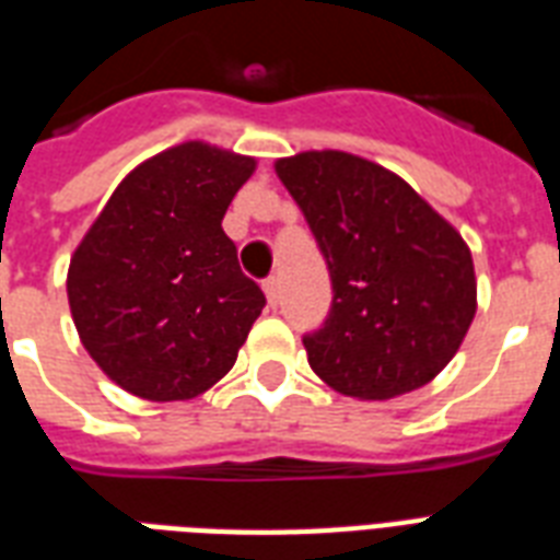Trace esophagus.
Masks as SVG:
<instances>
[{
  "instance_id": "34e87169",
  "label": "esophagus",
  "mask_w": 560,
  "mask_h": 560,
  "mask_svg": "<svg viewBox=\"0 0 560 560\" xmlns=\"http://www.w3.org/2000/svg\"><path fill=\"white\" fill-rule=\"evenodd\" d=\"M264 293H267V302H270L272 307L279 305V299H281V281H279V276H270V279L264 281Z\"/></svg>"
}]
</instances>
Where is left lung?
Masks as SVG:
<instances>
[{"mask_svg":"<svg viewBox=\"0 0 560 560\" xmlns=\"http://www.w3.org/2000/svg\"><path fill=\"white\" fill-rule=\"evenodd\" d=\"M276 174L331 272V314L302 340L311 369L360 400L421 389L477 314L468 244L407 179L354 153L302 151Z\"/></svg>","mask_w":560,"mask_h":560,"instance_id":"1","label":"left lung"}]
</instances>
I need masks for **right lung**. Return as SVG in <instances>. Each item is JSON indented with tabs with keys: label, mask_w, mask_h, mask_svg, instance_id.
Here are the masks:
<instances>
[{
	"label": "right lung",
	"mask_w": 560,
	"mask_h": 560,
	"mask_svg": "<svg viewBox=\"0 0 560 560\" xmlns=\"http://www.w3.org/2000/svg\"><path fill=\"white\" fill-rule=\"evenodd\" d=\"M253 174L255 156L174 144L118 183L72 253L78 337L136 398H197L235 366L267 299L220 220Z\"/></svg>",
	"instance_id": "add662e5"
}]
</instances>
